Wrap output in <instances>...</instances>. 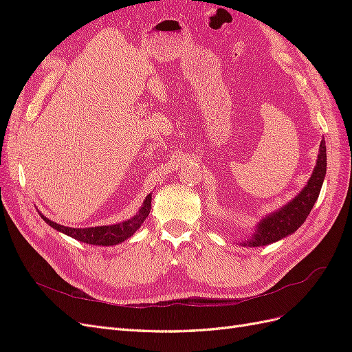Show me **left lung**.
<instances>
[{"mask_svg":"<svg viewBox=\"0 0 352 352\" xmlns=\"http://www.w3.org/2000/svg\"><path fill=\"white\" fill-rule=\"evenodd\" d=\"M326 142L322 140L320 146H318L317 162L307 185L283 207L264 216L255 226L252 235L241 242L242 247H264V245L278 242L287 235H292L298 228H301L320 194L326 176Z\"/></svg>","mask_w":352,"mask_h":352,"instance_id":"8db88e82","label":"left lung"}]
</instances>
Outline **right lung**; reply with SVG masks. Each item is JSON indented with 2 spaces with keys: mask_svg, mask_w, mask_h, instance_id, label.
I'll return each instance as SVG.
<instances>
[{
  "mask_svg": "<svg viewBox=\"0 0 352 352\" xmlns=\"http://www.w3.org/2000/svg\"><path fill=\"white\" fill-rule=\"evenodd\" d=\"M151 210V194H148L142 202L140 211L131 219L124 221L116 223V225L109 226H95V228H69L58 225V223L47 219L41 211L39 216L44 219L47 225H50L52 229H56L65 235L78 239L80 242L89 243V245H101V247H111V245L122 243L127 238H131L133 233L142 226L144 220L150 214Z\"/></svg>",
  "mask_w": 352,
  "mask_h": 352,
  "instance_id": "add662e5",
  "label": "right lung"
}]
</instances>
